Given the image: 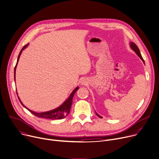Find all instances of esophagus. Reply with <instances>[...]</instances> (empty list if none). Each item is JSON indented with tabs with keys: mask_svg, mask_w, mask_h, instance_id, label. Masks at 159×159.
Here are the masks:
<instances>
[{
	"mask_svg": "<svg viewBox=\"0 0 159 159\" xmlns=\"http://www.w3.org/2000/svg\"><path fill=\"white\" fill-rule=\"evenodd\" d=\"M81 83L82 84H84L85 83H86V82H85V81H84V80H83V81H81Z\"/></svg>",
	"mask_w": 159,
	"mask_h": 159,
	"instance_id": "1",
	"label": "esophagus"
}]
</instances>
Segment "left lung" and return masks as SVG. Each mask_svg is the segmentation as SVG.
Segmentation results:
<instances>
[{"label":"left lung","instance_id":"8db88e82","mask_svg":"<svg viewBox=\"0 0 159 159\" xmlns=\"http://www.w3.org/2000/svg\"><path fill=\"white\" fill-rule=\"evenodd\" d=\"M130 48L132 49V50L133 51L135 52V53L137 54V55L142 60L143 63L144 64V60H143V57H142V56H141V53H140V51H139V50L138 47L137 46V45H136L135 43H133V42H130ZM95 113H96V115H97V116H98L99 118H102L101 116L99 115L96 112H95Z\"/></svg>","mask_w":159,"mask_h":159}]
</instances>
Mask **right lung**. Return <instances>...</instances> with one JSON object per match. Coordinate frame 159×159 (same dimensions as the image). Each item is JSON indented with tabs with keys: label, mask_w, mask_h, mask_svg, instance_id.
<instances>
[{
	"label": "right lung",
	"mask_w": 159,
	"mask_h": 159,
	"mask_svg": "<svg viewBox=\"0 0 159 159\" xmlns=\"http://www.w3.org/2000/svg\"><path fill=\"white\" fill-rule=\"evenodd\" d=\"M29 43L27 44H26L25 46H24L21 50L20 51V53H19V55H18V59H17V62H16V66L15 67V75H16V66H17V64H18V60H19V58L20 57V55L22 53V51L25 50V49L29 46ZM79 89V87H77L74 90H73L72 92V93L70 94L69 97H68V99L67 100H66L64 101V102L62 104L60 105V106H58V107L54 109H52V110L51 111H46V112H42V113H37V112H35V111H33L32 110H30V109H29V108H27L25 105H24L22 102L21 101V100L20 99L19 97H18V99L20 102V103L21 104V105L24 107H25L27 109H28V110L32 113V114H34V115H35L36 116L38 117H40V118H48V119H51V120H60V119H63L64 118H66L68 114L70 112V107H71V105H72V99H73V97H74V95L75 94V93L76 92V91ZM18 94V93H17Z\"/></svg>",
	"instance_id": "add662e5"
}]
</instances>
